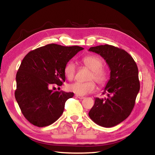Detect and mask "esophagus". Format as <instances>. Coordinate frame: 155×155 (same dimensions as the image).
I'll return each instance as SVG.
<instances>
[{
  "label": "esophagus",
  "mask_w": 155,
  "mask_h": 155,
  "mask_svg": "<svg viewBox=\"0 0 155 155\" xmlns=\"http://www.w3.org/2000/svg\"><path fill=\"white\" fill-rule=\"evenodd\" d=\"M76 97H78V99H81V100H83V99H85V97L84 96H81V95H76Z\"/></svg>",
  "instance_id": "obj_1"
}]
</instances>
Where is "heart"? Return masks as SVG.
<instances>
[{
	"instance_id": "b5f03b06",
	"label": "heart",
	"mask_w": 155,
	"mask_h": 155,
	"mask_svg": "<svg viewBox=\"0 0 155 155\" xmlns=\"http://www.w3.org/2000/svg\"><path fill=\"white\" fill-rule=\"evenodd\" d=\"M83 63L87 68L91 70L87 80H94L98 85L104 87L108 81L109 74L106 70L103 68V60L96 55H89L83 59ZM76 72L75 64L70 61L64 68V74L69 80L74 78ZM95 89V84L93 81L86 83L74 82L67 85L69 91L78 95H85L92 93Z\"/></svg>"
}]
</instances>
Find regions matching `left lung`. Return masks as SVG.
Listing matches in <instances>:
<instances>
[{
	"label": "left lung",
	"mask_w": 155,
	"mask_h": 155,
	"mask_svg": "<svg viewBox=\"0 0 155 155\" xmlns=\"http://www.w3.org/2000/svg\"><path fill=\"white\" fill-rule=\"evenodd\" d=\"M89 51L102 56L110 70L103 92L108 97L95 98L89 116L97 125L112 127L125 120L134 108L140 87L138 69L133 58L122 49L104 45Z\"/></svg>",
	"instance_id": "obj_1"
}]
</instances>
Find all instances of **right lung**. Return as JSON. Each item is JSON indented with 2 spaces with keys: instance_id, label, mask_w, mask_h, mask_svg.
<instances>
[{
  "instance_id": "obj_1",
  "label": "right lung",
  "mask_w": 155,
  "mask_h": 155,
  "mask_svg": "<svg viewBox=\"0 0 155 155\" xmlns=\"http://www.w3.org/2000/svg\"><path fill=\"white\" fill-rule=\"evenodd\" d=\"M83 48L49 44L31 51L25 56L16 74L15 97L22 114L32 125L43 127L62 114L66 100L74 93L53 91L66 80L64 68Z\"/></svg>"
}]
</instances>
